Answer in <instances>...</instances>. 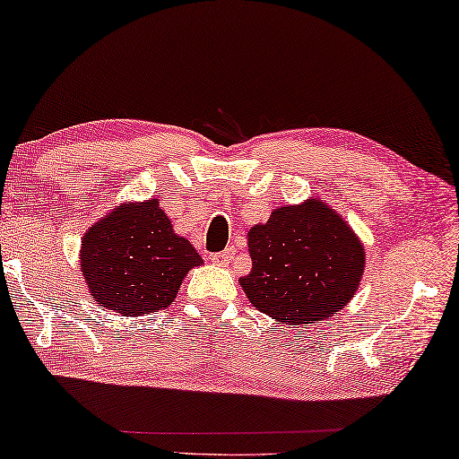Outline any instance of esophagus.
Returning <instances> with one entry per match:
<instances>
[{"label": "esophagus", "mask_w": 459, "mask_h": 459, "mask_svg": "<svg viewBox=\"0 0 459 459\" xmlns=\"http://www.w3.org/2000/svg\"><path fill=\"white\" fill-rule=\"evenodd\" d=\"M212 259H214L216 265L227 267L229 264H232V259H235V249H232V247H229V249H224L221 253H214Z\"/></svg>", "instance_id": "34e87169"}]
</instances>
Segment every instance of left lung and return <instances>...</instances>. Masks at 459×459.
Instances as JSON below:
<instances>
[{"instance_id":"obj_1","label":"left lung","mask_w":459,"mask_h":459,"mask_svg":"<svg viewBox=\"0 0 459 459\" xmlns=\"http://www.w3.org/2000/svg\"><path fill=\"white\" fill-rule=\"evenodd\" d=\"M251 272L238 280L253 307L283 325L308 326L343 310L359 288L366 249L323 200L275 208L247 232Z\"/></svg>"}]
</instances>
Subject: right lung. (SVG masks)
Instances as JSON below:
<instances>
[{"label":"right lung","mask_w":459,"mask_h":459,"mask_svg":"<svg viewBox=\"0 0 459 459\" xmlns=\"http://www.w3.org/2000/svg\"><path fill=\"white\" fill-rule=\"evenodd\" d=\"M79 259L93 300L122 316L165 310L187 272L202 265L192 243L173 230L155 198L120 204L91 224Z\"/></svg>","instance_id":"add662e5"}]
</instances>
